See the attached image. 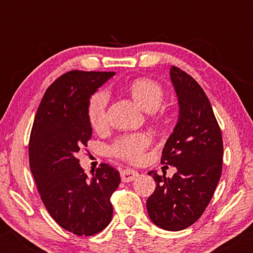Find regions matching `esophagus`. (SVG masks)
<instances>
[{
	"instance_id": "1",
	"label": "esophagus",
	"mask_w": 253,
	"mask_h": 253,
	"mask_svg": "<svg viewBox=\"0 0 253 253\" xmlns=\"http://www.w3.org/2000/svg\"><path fill=\"white\" fill-rule=\"evenodd\" d=\"M121 175V179H123L124 182H132L134 181L136 177L139 176V173L136 172L135 170H132V169H125L120 172Z\"/></svg>"
}]
</instances>
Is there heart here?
I'll list each match as a JSON object with an SVG mask.
<instances>
[{"instance_id": "heart-1", "label": "heart", "mask_w": 253, "mask_h": 253, "mask_svg": "<svg viewBox=\"0 0 253 253\" xmlns=\"http://www.w3.org/2000/svg\"><path fill=\"white\" fill-rule=\"evenodd\" d=\"M129 92L133 100L145 110H155L162 103L164 91L162 85L157 81L151 78H138L129 84ZM107 104L108 94L104 90L95 92L89 100L86 107V118L92 129H102L107 124ZM151 139L144 133L124 135L118 138L109 146L110 156L123 161L138 163L144 158L145 151L150 146Z\"/></svg>"}]
</instances>
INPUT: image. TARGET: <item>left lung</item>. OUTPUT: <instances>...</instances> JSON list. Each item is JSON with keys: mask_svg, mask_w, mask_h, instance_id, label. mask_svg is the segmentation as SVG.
Here are the masks:
<instances>
[{"mask_svg": "<svg viewBox=\"0 0 253 253\" xmlns=\"http://www.w3.org/2000/svg\"><path fill=\"white\" fill-rule=\"evenodd\" d=\"M171 82L178 98L179 117L165 143L161 163L176 167L171 178L149 175L156 190L147 199L150 219L167 231H181L197 221L221 177L222 135L210 100L187 72L172 66Z\"/></svg>", "mask_w": 253, "mask_h": 253, "instance_id": "obj_1", "label": "left lung"}]
</instances>
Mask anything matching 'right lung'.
I'll return each instance as SVG.
<instances>
[{"label": "right lung", "mask_w": 253, "mask_h": 253, "mask_svg": "<svg viewBox=\"0 0 253 253\" xmlns=\"http://www.w3.org/2000/svg\"><path fill=\"white\" fill-rule=\"evenodd\" d=\"M114 75H62L45 91L32 127L28 152L38 191L54 221L76 236H94L113 216L110 196L120 184L119 171L102 163L89 178L76 156L91 138L90 97Z\"/></svg>", "instance_id": "add662e5"}]
</instances>
